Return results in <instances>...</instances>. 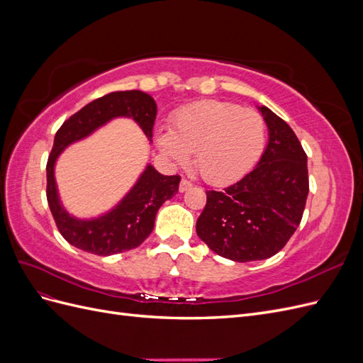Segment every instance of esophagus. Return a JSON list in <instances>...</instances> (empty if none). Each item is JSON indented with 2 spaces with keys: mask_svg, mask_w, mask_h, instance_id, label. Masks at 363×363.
<instances>
[{
  "mask_svg": "<svg viewBox=\"0 0 363 363\" xmlns=\"http://www.w3.org/2000/svg\"><path fill=\"white\" fill-rule=\"evenodd\" d=\"M192 188V183L191 182H188L186 179H183L182 182H180V192H186V191H189Z\"/></svg>",
  "mask_w": 363,
  "mask_h": 363,
  "instance_id": "34e87169",
  "label": "esophagus"
}]
</instances>
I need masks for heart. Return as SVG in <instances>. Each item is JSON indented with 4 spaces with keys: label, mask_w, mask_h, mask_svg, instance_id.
Wrapping results in <instances>:
<instances>
[{
    "label": "heart",
    "mask_w": 363,
    "mask_h": 363,
    "mask_svg": "<svg viewBox=\"0 0 363 363\" xmlns=\"http://www.w3.org/2000/svg\"><path fill=\"white\" fill-rule=\"evenodd\" d=\"M156 145L179 164L194 155L195 168L211 184H227L251 171L267 142V124L252 108L225 101H199L179 108L172 127L156 130Z\"/></svg>",
    "instance_id": "obj_1"
}]
</instances>
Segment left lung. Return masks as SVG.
<instances>
[{
    "label": "left lung",
    "instance_id": "1",
    "mask_svg": "<svg viewBox=\"0 0 363 363\" xmlns=\"http://www.w3.org/2000/svg\"><path fill=\"white\" fill-rule=\"evenodd\" d=\"M268 144L251 172L224 191H206L196 235L216 255L235 262L268 259L298 227L309 194L307 156L292 128L257 106Z\"/></svg>",
    "mask_w": 363,
    "mask_h": 363
}]
</instances>
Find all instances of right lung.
<instances>
[{"label":"right lung","instance_id":"obj_1","mask_svg":"<svg viewBox=\"0 0 363 363\" xmlns=\"http://www.w3.org/2000/svg\"><path fill=\"white\" fill-rule=\"evenodd\" d=\"M156 113V101L145 92H112L86 104L65 121L54 136L47 163V200L59 232L75 248L96 256H112L139 247L155 228L160 206L179 192L180 177L163 175L148 163L131 189L111 211L95 218H77L60 200L54 172L59 156L69 145L89 138L116 118L133 119L151 140Z\"/></svg>","mask_w":363,"mask_h":363}]
</instances>
